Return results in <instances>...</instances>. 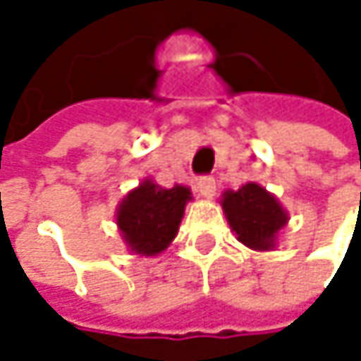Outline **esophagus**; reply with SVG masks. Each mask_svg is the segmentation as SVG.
I'll return each instance as SVG.
<instances>
[{"label": "esophagus", "instance_id": "34e87169", "mask_svg": "<svg viewBox=\"0 0 361 361\" xmlns=\"http://www.w3.org/2000/svg\"><path fill=\"white\" fill-rule=\"evenodd\" d=\"M197 191L202 193L203 197H214L216 195V180L212 178V176H202L200 180H197Z\"/></svg>", "mask_w": 361, "mask_h": 361}]
</instances>
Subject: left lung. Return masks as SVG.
<instances>
[{
    "label": "left lung",
    "mask_w": 361,
    "mask_h": 361,
    "mask_svg": "<svg viewBox=\"0 0 361 361\" xmlns=\"http://www.w3.org/2000/svg\"><path fill=\"white\" fill-rule=\"evenodd\" d=\"M220 205L237 239L255 251L276 247L279 233L289 220L281 202L257 183H247L239 191H224Z\"/></svg>",
    "instance_id": "1"
}]
</instances>
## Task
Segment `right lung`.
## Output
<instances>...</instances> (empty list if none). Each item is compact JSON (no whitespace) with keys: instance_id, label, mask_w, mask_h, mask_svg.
<instances>
[{"instance_id":"right-lung-1","label":"right lung","mask_w":361,"mask_h":361,"mask_svg":"<svg viewBox=\"0 0 361 361\" xmlns=\"http://www.w3.org/2000/svg\"><path fill=\"white\" fill-rule=\"evenodd\" d=\"M187 202H191L189 187L164 189L145 178L120 202L116 212V224L126 247L137 255L161 253L178 233Z\"/></svg>"}]
</instances>
